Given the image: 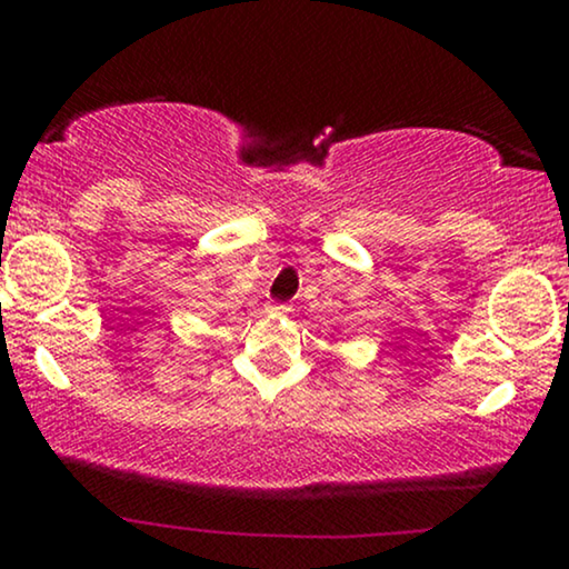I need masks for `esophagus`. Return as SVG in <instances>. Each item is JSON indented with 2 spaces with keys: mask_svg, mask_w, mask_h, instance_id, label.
I'll list each match as a JSON object with an SVG mask.
<instances>
[{
  "mask_svg": "<svg viewBox=\"0 0 569 569\" xmlns=\"http://www.w3.org/2000/svg\"><path fill=\"white\" fill-rule=\"evenodd\" d=\"M272 310H276V312H286V310H289V307H286V305H276V307H272Z\"/></svg>",
  "mask_w": 569,
  "mask_h": 569,
  "instance_id": "obj_1",
  "label": "esophagus"
}]
</instances>
